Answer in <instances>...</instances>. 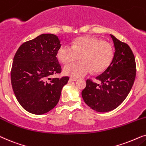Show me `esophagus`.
I'll return each mask as SVG.
<instances>
[{
    "label": "esophagus",
    "mask_w": 146,
    "mask_h": 146,
    "mask_svg": "<svg viewBox=\"0 0 146 146\" xmlns=\"http://www.w3.org/2000/svg\"><path fill=\"white\" fill-rule=\"evenodd\" d=\"M70 80L71 81H75L77 80V78H76V77H70Z\"/></svg>",
    "instance_id": "obj_1"
}]
</instances>
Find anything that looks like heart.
Listing matches in <instances>:
<instances>
[{"instance_id":"1","label":"heart","mask_w":146,"mask_h":146,"mask_svg":"<svg viewBox=\"0 0 146 146\" xmlns=\"http://www.w3.org/2000/svg\"><path fill=\"white\" fill-rule=\"evenodd\" d=\"M114 55L113 46L110 42L93 36L77 38L71 46L63 44L57 53V57L64 64L81 59V61L67 65L63 71L66 75L79 77L92 71L100 73L106 70L111 63Z\"/></svg>"}]
</instances>
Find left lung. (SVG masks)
I'll list each match as a JSON object with an SVG mask.
<instances>
[{"mask_svg":"<svg viewBox=\"0 0 146 146\" xmlns=\"http://www.w3.org/2000/svg\"><path fill=\"white\" fill-rule=\"evenodd\" d=\"M115 46L111 63L102 74L96 77L98 84L87 80L82 97L87 106L98 112H108L117 108L129 94L136 75V64L131 48L110 35Z\"/></svg>","mask_w":146,"mask_h":146,"instance_id":"left-lung-1","label":"left lung"}]
</instances>
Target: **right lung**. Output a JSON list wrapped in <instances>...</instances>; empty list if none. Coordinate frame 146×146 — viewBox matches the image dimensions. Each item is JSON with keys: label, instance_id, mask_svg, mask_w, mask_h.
Wrapping results in <instances>:
<instances>
[{"label": "right lung", "instance_id": "1", "mask_svg": "<svg viewBox=\"0 0 146 146\" xmlns=\"http://www.w3.org/2000/svg\"><path fill=\"white\" fill-rule=\"evenodd\" d=\"M60 40L53 34H42L25 42L13 59L11 78L13 89L21 106L31 113L41 115L55 108L68 76L50 79L61 73L57 56Z\"/></svg>", "mask_w": 146, "mask_h": 146}]
</instances>
